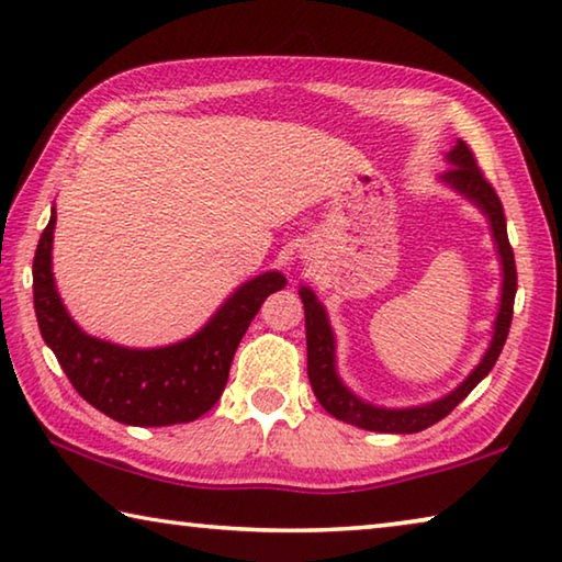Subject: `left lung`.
<instances>
[{"mask_svg": "<svg viewBox=\"0 0 562 562\" xmlns=\"http://www.w3.org/2000/svg\"><path fill=\"white\" fill-rule=\"evenodd\" d=\"M451 168L443 170L441 180L461 195L469 198L473 205H479L491 221L493 240L498 245L501 265H503V292H501V307L496 317V329H493V339L483 355L481 364L463 379V382L453 389L449 396L439 398V402L412 406V408H382L374 404L361 402L349 389L341 384L335 369V335H331L327 312L317 302L315 292L310 288L300 290V297L304 304V329H307V376L315 392L317 402L327 408V412L339 418V422L355 424L359 429L379 431V434H416L441 422L449 416L456 406H459L465 396H469L475 384L486 376L493 364L498 361L503 345H506L510 319H513V302H516L518 290V272H516V258H513V247L508 243L506 231V215H503V203L496 195V190L483 176L473 158V150L456 140V146L449 150Z\"/></svg>", "mask_w": 562, "mask_h": 562, "instance_id": "obj_1", "label": "left lung"}]
</instances>
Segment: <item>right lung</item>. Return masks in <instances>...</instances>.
I'll return each instance as SVG.
<instances>
[{"label":"right lung","mask_w":562,"mask_h":562,"mask_svg":"<svg viewBox=\"0 0 562 562\" xmlns=\"http://www.w3.org/2000/svg\"><path fill=\"white\" fill-rule=\"evenodd\" d=\"M56 211L34 252V310L42 337L71 386L87 402L128 426H173L203 416L221 398L235 349L262 302L282 290L280 272H265L237 288L190 339L158 349H128L81 331L61 304L52 272Z\"/></svg>","instance_id":"obj_1"}]
</instances>
